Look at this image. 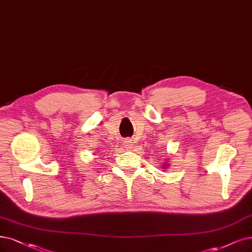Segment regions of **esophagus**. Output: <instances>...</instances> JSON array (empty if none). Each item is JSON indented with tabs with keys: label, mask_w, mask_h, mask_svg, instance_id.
<instances>
[{
	"label": "esophagus",
	"mask_w": 252,
	"mask_h": 252,
	"mask_svg": "<svg viewBox=\"0 0 252 252\" xmlns=\"http://www.w3.org/2000/svg\"><path fill=\"white\" fill-rule=\"evenodd\" d=\"M125 143H126V146L128 147V146L132 145V140H131V139H126V140L125 141Z\"/></svg>",
	"instance_id": "obj_1"
}]
</instances>
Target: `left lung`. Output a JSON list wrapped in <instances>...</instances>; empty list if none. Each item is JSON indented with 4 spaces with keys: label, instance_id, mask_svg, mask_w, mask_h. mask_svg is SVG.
<instances>
[{
    "label": "left lung",
    "instance_id": "8db88e82",
    "mask_svg": "<svg viewBox=\"0 0 252 252\" xmlns=\"http://www.w3.org/2000/svg\"><path fill=\"white\" fill-rule=\"evenodd\" d=\"M167 166H168V165H167V164H164V165H163V168H164V167H165V168H166Z\"/></svg>",
    "mask_w": 252,
    "mask_h": 252
}]
</instances>
